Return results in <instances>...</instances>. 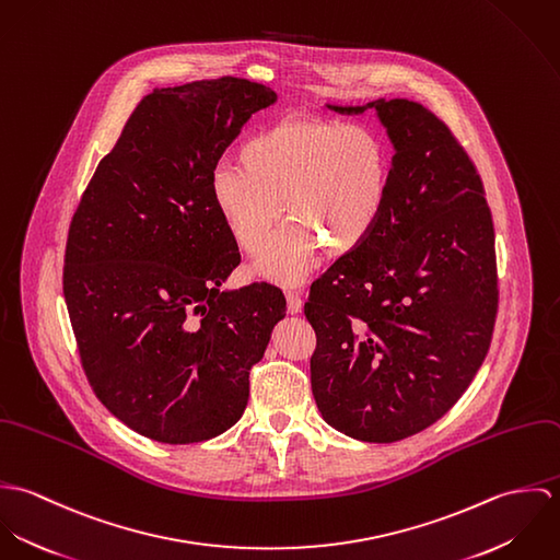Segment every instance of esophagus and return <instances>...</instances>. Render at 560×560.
<instances>
[{
	"label": "esophagus",
	"mask_w": 560,
	"mask_h": 560,
	"mask_svg": "<svg viewBox=\"0 0 560 560\" xmlns=\"http://www.w3.org/2000/svg\"><path fill=\"white\" fill-rule=\"evenodd\" d=\"M287 300H289V313H300L302 311V293L295 287H287Z\"/></svg>",
	"instance_id": "34e87169"
}]
</instances>
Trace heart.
<instances>
[{
    "label": "heart",
    "instance_id": "heart-1",
    "mask_svg": "<svg viewBox=\"0 0 560 560\" xmlns=\"http://www.w3.org/2000/svg\"><path fill=\"white\" fill-rule=\"evenodd\" d=\"M240 161L213 170L211 200L245 254L258 249L283 200L294 222L256 256V269L273 280L300 278L323 247L334 256L358 249L390 200V149L366 125L284 118L254 133Z\"/></svg>",
    "mask_w": 560,
    "mask_h": 560
}]
</instances>
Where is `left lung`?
I'll return each mask as SVG.
<instances>
[{
	"instance_id": "obj_1",
	"label": "left lung",
	"mask_w": 560,
	"mask_h": 560,
	"mask_svg": "<svg viewBox=\"0 0 560 560\" xmlns=\"http://www.w3.org/2000/svg\"><path fill=\"white\" fill-rule=\"evenodd\" d=\"M375 107L395 144L386 213L311 284V382L327 424L399 442L440 420L472 384L498 315L493 222L479 170L451 127L407 101Z\"/></svg>"
}]
</instances>
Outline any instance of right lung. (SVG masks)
<instances>
[{"mask_svg":"<svg viewBox=\"0 0 560 560\" xmlns=\"http://www.w3.org/2000/svg\"><path fill=\"white\" fill-rule=\"evenodd\" d=\"M276 92L240 78L155 88L98 161L69 226L65 300L83 373L118 420L163 444L231 429L287 315L282 289L222 291L240 247L211 174Z\"/></svg>","mask_w":560,"mask_h":560,"instance_id":"right-lung-1","label":"right lung"}]
</instances>
